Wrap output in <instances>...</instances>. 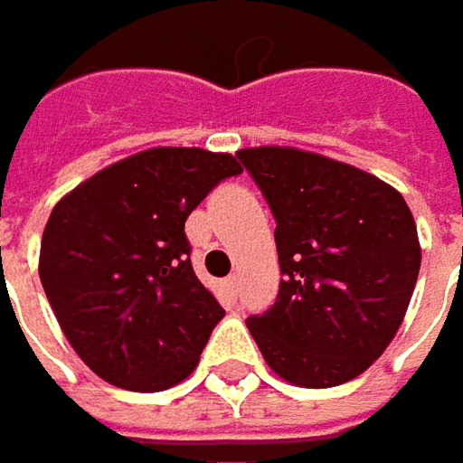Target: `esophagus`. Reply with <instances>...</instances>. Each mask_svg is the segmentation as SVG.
Here are the masks:
<instances>
[{"instance_id":"1","label":"esophagus","mask_w":463,"mask_h":463,"mask_svg":"<svg viewBox=\"0 0 463 463\" xmlns=\"http://www.w3.org/2000/svg\"><path fill=\"white\" fill-rule=\"evenodd\" d=\"M223 287H226V292L234 298V295L240 292V277H229V279H223Z\"/></svg>"}]
</instances>
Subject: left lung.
Masks as SVG:
<instances>
[{"mask_svg":"<svg viewBox=\"0 0 463 463\" xmlns=\"http://www.w3.org/2000/svg\"><path fill=\"white\" fill-rule=\"evenodd\" d=\"M237 157L277 218L279 295L248 329L266 364L298 387L364 374L411 303L421 248L398 189L340 160L295 147Z\"/></svg>","mask_w":463,"mask_h":463,"instance_id":"left-lung-1","label":"left lung"}]
</instances>
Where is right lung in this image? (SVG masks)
<instances>
[{
	"instance_id": "obj_1",
	"label": "right lung",
	"mask_w": 463,
	"mask_h": 463,
	"mask_svg": "<svg viewBox=\"0 0 463 463\" xmlns=\"http://www.w3.org/2000/svg\"><path fill=\"white\" fill-rule=\"evenodd\" d=\"M240 171L229 152L152 147L52 208L39 277L60 329L97 377L157 392L194 372L223 308L192 269L184 223Z\"/></svg>"
}]
</instances>
